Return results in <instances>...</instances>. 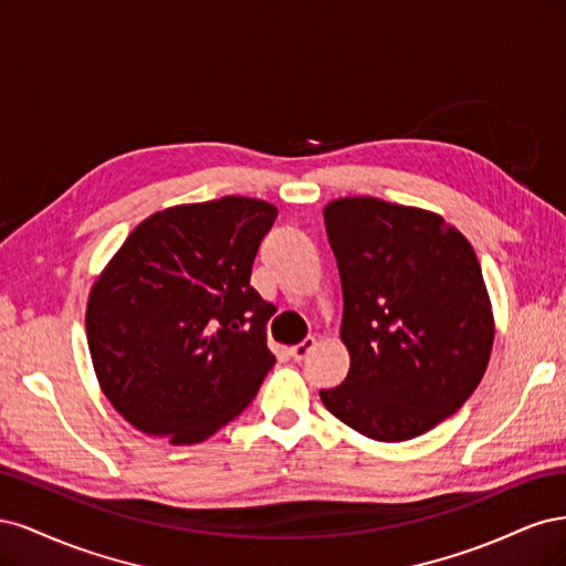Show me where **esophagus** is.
I'll return each mask as SVG.
<instances>
[{
  "label": "esophagus",
  "mask_w": 566,
  "mask_h": 566,
  "mask_svg": "<svg viewBox=\"0 0 566 566\" xmlns=\"http://www.w3.org/2000/svg\"><path fill=\"white\" fill-rule=\"evenodd\" d=\"M316 347V337H304L300 345L290 347V356L295 358V361H304L306 356H310V352Z\"/></svg>",
  "instance_id": "esophagus-1"
}]
</instances>
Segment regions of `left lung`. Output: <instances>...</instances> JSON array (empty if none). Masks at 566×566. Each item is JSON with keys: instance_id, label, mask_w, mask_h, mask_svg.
<instances>
[{"instance_id": "obj_1", "label": "left lung", "mask_w": 566, "mask_h": 566, "mask_svg": "<svg viewBox=\"0 0 566 566\" xmlns=\"http://www.w3.org/2000/svg\"><path fill=\"white\" fill-rule=\"evenodd\" d=\"M323 217L352 364L321 401L375 441L430 432L470 399L489 366L493 312L476 254L443 217L380 198H339Z\"/></svg>"}]
</instances>
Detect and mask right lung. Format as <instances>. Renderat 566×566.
Masks as SVG:
<instances>
[{
  "label": "right lung",
  "mask_w": 566,
  "mask_h": 566,
  "mask_svg": "<svg viewBox=\"0 0 566 566\" xmlns=\"http://www.w3.org/2000/svg\"><path fill=\"white\" fill-rule=\"evenodd\" d=\"M279 210L227 196L136 227L87 302L96 378L136 430L188 447L241 416L276 364L271 304L250 285Z\"/></svg>",
  "instance_id": "add662e5"
}]
</instances>
